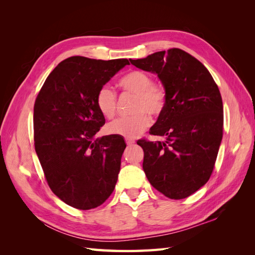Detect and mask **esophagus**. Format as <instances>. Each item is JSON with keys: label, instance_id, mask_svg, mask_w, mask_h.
<instances>
[{"label": "esophagus", "instance_id": "34e87169", "mask_svg": "<svg viewBox=\"0 0 255 255\" xmlns=\"http://www.w3.org/2000/svg\"><path fill=\"white\" fill-rule=\"evenodd\" d=\"M126 142H127L128 145H132L133 143H135V140L129 139V138H126Z\"/></svg>", "mask_w": 255, "mask_h": 255}]
</instances>
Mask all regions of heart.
<instances>
[{
	"mask_svg": "<svg viewBox=\"0 0 255 255\" xmlns=\"http://www.w3.org/2000/svg\"><path fill=\"white\" fill-rule=\"evenodd\" d=\"M119 84L125 90L136 95L133 106V112L136 114L111 122L106 129L113 135L135 138L149 127L151 118L148 113L157 117L164 112L166 105L165 90L153 85L151 75L139 70L128 72L120 80ZM96 103L99 112L105 118L111 119L116 115L117 96L110 85H104L99 89Z\"/></svg>",
	"mask_w": 255,
	"mask_h": 255,
	"instance_id": "heart-1",
	"label": "heart"
}]
</instances>
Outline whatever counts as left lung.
<instances>
[{
    "mask_svg": "<svg viewBox=\"0 0 255 255\" xmlns=\"http://www.w3.org/2000/svg\"><path fill=\"white\" fill-rule=\"evenodd\" d=\"M129 61L156 74L166 94L165 110L150 129L165 140L137 141L146 179L168 198H187L206 184L217 158L223 128L218 86L207 69L181 49Z\"/></svg>",
    "mask_w": 255,
    "mask_h": 255,
    "instance_id": "1",
    "label": "left lung"
}]
</instances>
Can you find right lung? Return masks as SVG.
Returning <instances> with one entry per match:
<instances>
[{
	"mask_svg": "<svg viewBox=\"0 0 255 255\" xmlns=\"http://www.w3.org/2000/svg\"><path fill=\"white\" fill-rule=\"evenodd\" d=\"M127 65L126 58L69 57L50 73L35 101V150L45 179L78 210L104 203L117 183L127 144L118 135L96 137L105 123L96 97Z\"/></svg>",
	"mask_w": 255,
	"mask_h": 255,
	"instance_id": "add662e5",
	"label": "right lung"
}]
</instances>
